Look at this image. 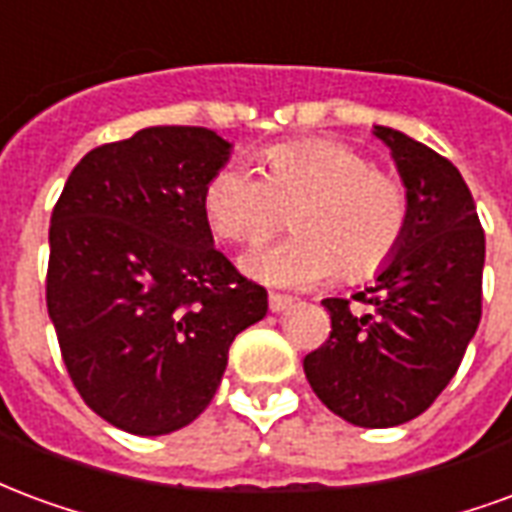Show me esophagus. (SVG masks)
Segmentation results:
<instances>
[{
	"instance_id": "1",
	"label": "esophagus",
	"mask_w": 512,
	"mask_h": 512,
	"mask_svg": "<svg viewBox=\"0 0 512 512\" xmlns=\"http://www.w3.org/2000/svg\"><path fill=\"white\" fill-rule=\"evenodd\" d=\"M268 307H271V312H285L288 307H293V299L285 293H268Z\"/></svg>"
}]
</instances>
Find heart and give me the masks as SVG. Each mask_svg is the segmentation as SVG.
Listing matches in <instances>:
<instances>
[{
  "label": "heart",
  "instance_id": "obj_1",
  "mask_svg": "<svg viewBox=\"0 0 512 512\" xmlns=\"http://www.w3.org/2000/svg\"><path fill=\"white\" fill-rule=\"evenodd\" d=\"M263 158L266 175L224 164L202 189V213L227 244L266 241L296 208V235L244 260L252 277L310 288L340 271L359 282L397 255L411 219L408 189L397 175L337 139L282 142Z\"/></svg>",
  "mask_w": 512,
  "mask_h": 512
}]
</instances>
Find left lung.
<instances>
[{
	"label": "left lung",
	"instance_id": "8db88e82",
	"mask_svg": "<svg viewBox=\"0 0 512 512\" xmlns=\"http://www.w3.org/2000/svg\"><path fill=\"white\" fill-rule=\"evenodd\" d=\"M373 134L392 150L411 219L376 285L323 299L329 340L304 356L312 392L337 417L392 428L419 417L458 373L483 315L485 233L452 161L395 128Z\"/></svg>",
	"mask_w": 512,
	"mask_h": 512
}]
</instances>
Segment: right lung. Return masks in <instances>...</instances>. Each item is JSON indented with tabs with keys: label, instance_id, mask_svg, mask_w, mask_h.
Returning a JSON list of instances; mask_svg holds the SVG:
<instances>
[{
	"label": "right lung",
	"instance_id": "obj_1",
	"mask_svg": "<svg viewBox=\"0 0 512 512\" xmlns=\"http://www.w3.org/2000/svg\"><path fill=\"white\" fill-rule=\"evenodd\" d=\"M211 128L153 126L90 150L49 227L46 307L87 406L136 436L211 403L268 293L213 246L202 189L230 158Z\"/></svg>",
	"mask_w": 512,
	"mask_h": 512
}]
</instances>
